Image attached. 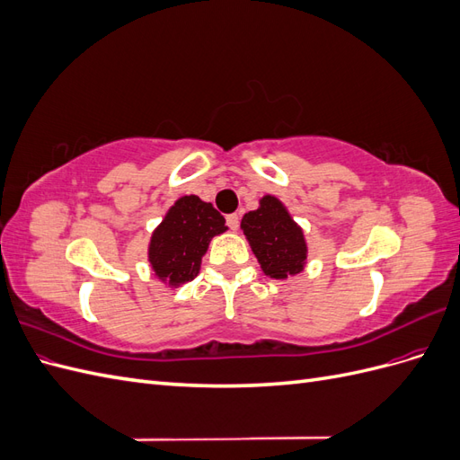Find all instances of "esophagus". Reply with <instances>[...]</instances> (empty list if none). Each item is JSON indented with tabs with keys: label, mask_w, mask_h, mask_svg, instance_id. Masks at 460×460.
I'll return each instance as SVG.
<instances>
[{
	"label": "esophagus",
	"mask_w": 460,
	"mask_h": 460,
	"mask_svg": "<svg viewBox=\"0 0 460 460\" xmlns=\"http://www.w3.org/2000/svg\"><path fill=\"white\" fill-rule=\"evenodd\" d=\"M226 225H228L230 230H238V226H240V217L235 215V213L228 215V217H226Z\"/></svg>",
	"instance_id": "1"
}]
</instances>
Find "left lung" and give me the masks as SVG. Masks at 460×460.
Segmentation results:
<instances>
[{"label": "left lung", "mask_w": 460, "mask_h": 460, "mask_svg": "<svg viewBox=\"0 0 460 460\" xmlns=\"http://www.w3.org/2000/svg\"><path fill=\"white\" fill-rule=\"evenodd\" d=\"M242 230L267 276L284 280L303 270L307 259L303 232L276 198L264 196L257 211L242 218Z\"/></svg>", "instance_id": "8db88e82"}]
</instances>
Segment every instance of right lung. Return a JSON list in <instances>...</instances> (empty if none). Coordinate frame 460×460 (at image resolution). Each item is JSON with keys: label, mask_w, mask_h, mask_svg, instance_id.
Instances as JSON below:
<instances>
[{"label": "right lung", "mask_w": 460, "mask_h": 460, "mask_svg": "<svg viewBox=\"0 0 460 460\" xmlns=\"http://www.w3.org/2000/svg\"><path fill=\"white\" fill-rule=\"evenodd\" d=\"M225 222L211 203L198 196L180 198L151 235V269L169 286L191 282L199 272L208 242L226 230Z\"/></svg>", "instance_id": "obj_1"}]
</instances>
